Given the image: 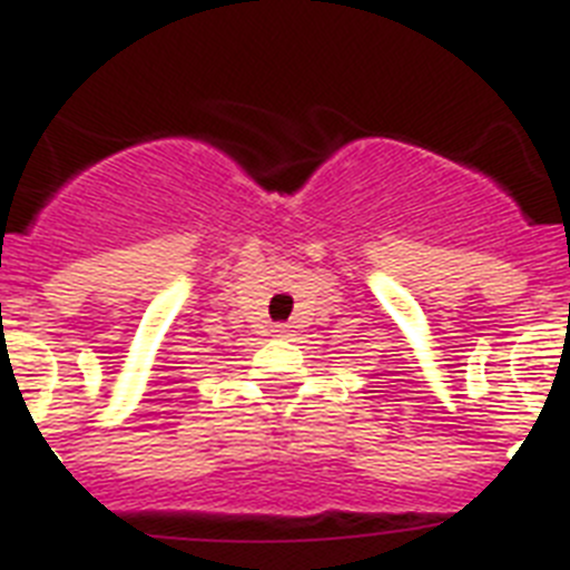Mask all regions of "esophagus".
I'll list each match as a JSON object with an SVG mask.
<instances>
[{
    "label": "esophagus",
    "mask_w": 570,
    "mask_h": 570,
    "mask_svg": "<svg viewBox=\"0 0 570 570\" xmlns=\"http://www.w3.org/2000/svg\"><path fill=\"white\" fill-rule=\"evenodd\" d=\"M274 334H276V336H285V334H288V325H276Z\"/></svg>",
    "instance_id": "obj_1"
}]
</instances>
